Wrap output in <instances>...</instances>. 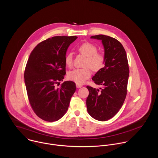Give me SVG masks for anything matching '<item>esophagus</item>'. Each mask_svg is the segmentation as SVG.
<instances>
[{
	"instance_id": "obj_1",
	"label": "esophagus",
	"mask_w": 158,
	"mask_h": 158,
	"mask_svg": "<svg viewBox=\"0 0 158 158\" xmlns=\"http://www.w3.org/2000/svg\"><path fill=\"white\" fill-rule=\"evenodd\" d=\"M76 86H77V88H81L82 87V85H80V84H76Z\"/></svg>"
}]
</instances>
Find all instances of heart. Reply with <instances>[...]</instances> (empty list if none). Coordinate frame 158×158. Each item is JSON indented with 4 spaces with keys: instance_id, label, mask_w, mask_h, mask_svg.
<instances>
[{
    "instance_id": "obj_1",
    "label": "heart",
    "mask_w": 158,
    "mask_h": 158,
    "mask_svg": "<svg viewBox=\"0 0 158 158\" xmlns=\"http://www.w3.org/2000/svg\"><path fill=\"white\" fill-rule=\"evenodd\" d=\"M78 51L87 57L85 66H89L93 70H98L103 67L105 57L102 53L97 52V47L89 43H85L78 47ZM65 63L68 67H71L73 63V55L68 53L65 57ZM91 72L89 68L75 69L68 73V78L77 84L83 83L89 78Z\"/></svg>"
}]
</instances>
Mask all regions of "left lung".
Here are the masks:
<instances>
[{
  "label": "left lung",
  "instance_id": "left-lung-1",
  "mask_svg": "<svg viewBox=\"0 0 158 158\" xmlns=\"http://www.w3.org/2000/svg\"><path fill=\"white\" fill-rule=\"evenodd\" d=\"M91 39L102 41L104 48L105 66L97 71L92 80L103 88L95 89L87 86L88 112L99 121L113 117L121 108L126 98L129 77L127 53L116 39L103 35L92 36Z\"/></svg>",
  "mask_w": 158,
  "mask_h": 158
}]
</instances>
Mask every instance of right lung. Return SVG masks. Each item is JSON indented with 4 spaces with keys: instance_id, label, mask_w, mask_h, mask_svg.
I'll return each mask as SVG.
<instances>
[{
    "instance_id": "obj_1",
    "label": "right lung",
    "mask_w": 158,
    "mask_h": 158,
    "mask_svg": "<svg viewBox=\"0 0 158 158\" xmlns=\"http://www.w3.org/2000/svg\"><path fill=\"white\" fill-rule=\"evenodd\" d=\"M77 36H54L36 45L31 53L24 72L28 100L41 119L54 122L66 113L76 90L72 81L56 85L66 75L65 57L68 47Z\"/></svg>"
}]
</instances>
